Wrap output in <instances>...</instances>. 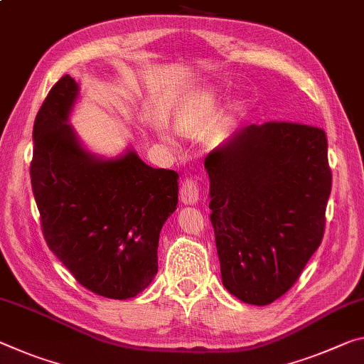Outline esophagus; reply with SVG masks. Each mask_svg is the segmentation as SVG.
Wrapping results in <instances>:
<instances>
[{"label":"esophagus","mask_w":364,"mask_h":364,"mask_svg":"<svg viewBox=\"0 0 364 364\" xmlns=\"http://www.w3.org/2000/svg\"><path fill=\"white\" fill-rule=\"evenodd\" d=\"M180 199L183 204L193 205L199 200V186L193 178H186L180 184Z\"/></svg>","instance_id":"1"}]
</instances>
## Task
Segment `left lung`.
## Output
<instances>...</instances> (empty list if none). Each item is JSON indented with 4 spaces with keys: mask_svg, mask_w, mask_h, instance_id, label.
Segmentation results:
<instances>
[{
    "mask_svg": "<svg viewBox=\"0 0 364 364\" xmlns=\"http://www.w3.org/2000/svg\"><path fill=\"white\" fill-rule=\"evenodd\" d=\"M204 166L223 287L247 304H270L295 285L324 236L326 132L287 121L250 124Z\"/></svg>",
    "mask_w": 364,
    "mask_h": 364,
    "instance_id": "left-lung-1",
    "label": "left lung"
}]
</instances>
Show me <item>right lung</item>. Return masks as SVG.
<instances>
[{
  "instance_id": "obj_1",
  "label": "right lung",
  "mask_w": 364,
  "mask_h": 364,
  "mask_svg": "<svg viewBox=\"0 0 364 364\" xmlns=\"http://www.w3.org/2000/svg\"><path fill=\"white\" fill-rule=\"evenodd\" d=\"M71 76L51 87L33 123L31 180L50 251L95 295L128 299L159 270L160 230L178 204V173L134 151L100 159L79 142Z\"/></svg>"
}]
</instances>
